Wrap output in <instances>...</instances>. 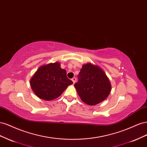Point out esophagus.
<instances>
[{"label":"esophagus","instance_id":"1","mask_svg":"<svg viewBox=\"0 0 147 147\" xmlns=\"http://www.w3.org/2000/svg\"><path fill=\"white\" fill-rule=\"evenodd\" d=\"M72 81L73 82V83L74 84L75 83V82H76V78L75 77H74L72 79Z\"/></svg>","mask_w":147,"mask_h":147}]
</instances>
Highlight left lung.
<instances>
[{
	"label": "left lung",
	"instance_id": "obj_1",
	"mask_svg": "<svg viewBox=\"0 0 147 147\" xmlns=\"http://www.w3.org/2000/svg\"><path fill=\"white\" fill-rule=\"evenodd\" d=\"M74 86L82 101L90 105L106 99L112 88L104 71L90 63L83 65Z\"/></svg>",
	"mask_w": 147,
	"mask_h": 147
}]
</instances>
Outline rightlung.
I'll return each instance as SVG.
<instances>
[{
    "label": "right lung",
    "instance_id": "1",
    "mask_svg": "<svg viewBox=\"0 0 147 147\" xmlns=\"http://www.w3.org/2000/svg\"><path fill=\"white\" fill-rule=\"evenodd\" d=\"M73 84L60 63H50L39 67L30 80V86L39 98L53 100L61 95L69 85Z\"/></svg>",
    "mask_w": 147,
    "mask_h": 147
}]
</instances>
